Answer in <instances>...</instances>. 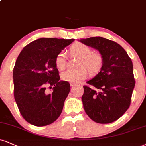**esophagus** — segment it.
Instances as JSON below:
<instances>
[{
  "mask_svg": "<svg viewBox=\"0 0 146 146\" xmlns=\"http://www.w3.org/2000/svg\"><path fill=\"white\" fill-rule=\"evenodd\" d=\"M70 86H71V87L73 88V87H74V86H75V84H73V83H70Z\"/></svg>",
  "mask_w": 146,
  "mask_h": 146,
  "instance_id": "obj_1",
  "label": "esophagus"
}]
</instances>
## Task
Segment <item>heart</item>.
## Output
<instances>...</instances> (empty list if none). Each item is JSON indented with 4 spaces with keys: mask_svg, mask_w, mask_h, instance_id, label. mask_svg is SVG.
Masks as SVG:
<instances>
[{
    "mask_svg": "<svg viewBox=\"0 0 146 146\" xmlns=\"http://www.w3.org/2000/svg\"><path fill=\"white\" fill-rule=\"evenodd\" d=\"M72 56L80 57L78 67H86L91 72H95L100 69L103 63V58L100 53H92V50L89 46L80 42H76L70 47ZM55 65L59 70L64 69L67 64L66 55L64 51H61L55 57ZM88 76L87 70L84 68L77 70L68 69L61 74L62 80L72 83H78Z\"/></svg>",
    "mask_w": 146,
    "mask_h": 146,
    "instance_id": "b5f03b06",
    "label": "heart"
}]
</instances>
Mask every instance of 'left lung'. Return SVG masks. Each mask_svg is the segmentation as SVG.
I'll use <instances>...</instances> for the list:
<instances>
[{"instance_id": "left-lung-1", "label": "left lung", "mask_w": 146, "mask_h": 146, "mask_svg": "<svg viewBox=\"0 0 146 146\" xmlns=\"http://www.w3.org/2000/svg\"><path fill=\"white\" fill-rule=\"evenodd\" d=\"M79 42L98 50L103 58L100 72L84 86L83 107L91 120L111 123L128 110L135 81L132 61L124 48L103 37L82 38Z\"/></svg>"}]
</instances>
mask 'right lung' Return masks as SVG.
<instances>
[{"label": "right lung", "instance_id": "add662e5", "mask_svg": "<svg viewBox=\"0 0 146 146\" xmlns=\"http://www.w3.org/2000/svg\"><path fill=\"white\" fill-rule=\"evenodd\" d=\"M74 41L41 38L29 43L19 53L13 73L14 98L21 116L31 125H50L60 116L70 85L59 80L55 60ZM48 85L54 87L51 94L46 90Z\"/></svg>", "mask_w": 146, "mask_h": 146}]
</instances>
